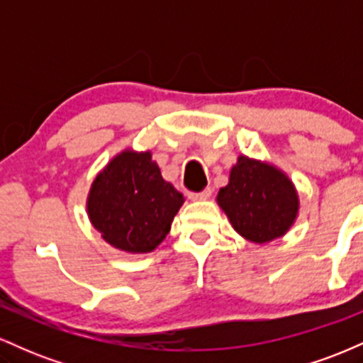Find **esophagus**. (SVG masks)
Here are the masks:
<instances>
[{
	"label": "esophagus",
	"instance_id": "34e87169",
	"mask_svg": "<svg viewBox=\"0 0 363 363\" xmlns=\"http://www.w3.org/2000/svg\"><path fill=\"white\" fill-rule=\"evenodd\" d=\"M213 191L210 189V187H206V189L203 191H191V193H187V198L193 199V201H203V199H208L211 196Z\"/></svg>",
	"mask_w": 363,
	"mask_h": 363
}]
</instances>
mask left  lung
Instances as JSON below:
<instances>
[{
  "instance_id": "obj_1",
  "label": "left lung",
  "mask_w": 363,
  "mask_h": 363,
  "mask_svg": "<svg viewBox=\"0 0 363 363\" xmlns=\"http://www.w3.org/2000/svg\"><path fill=\"white\" fill-rule=\"evenodd\" d=\"M216 203L245 240L266 244L283 237L298 215V193L283 170L269 162L239 155Z\"/></svg>"
}]
</instances>
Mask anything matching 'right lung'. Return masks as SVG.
Returning a JSON list of instances; mask_svg holds the SVG:
<instances>
[{
    "label": "right lung",
    "mask_w": 363,
    "mask_h": 363,
    "mask_svg": "<svg viewBox=\"0 0 363 363\" xmlns=\"http://www.w3.org/2000/svg\"><path fill=\"white\" fill-rule=\"evenodd\" d=\"M182 203L184 196L162 177L152 152L128 148L94 179L86 213L112 247L145 254L167 237Z\"/></svg>",
    "instance_id": "right-lung-1"
}]
</instances>
